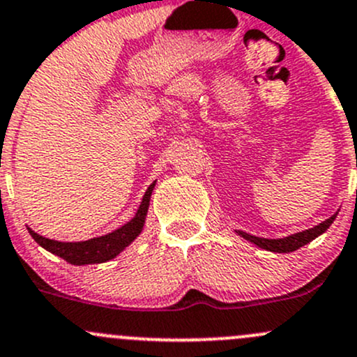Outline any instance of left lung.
<instances>
[{
	"mask_svg": "<svg viewBox=\"0 0 357 357\" xmlns=\"http://www.w3.org/2000/svg\"><path fill=\"white\" fill-rule=\"evenodd\" d=\"M337 213L339 212H335L332 217H328L327 220L320 222L318 226L306 229V231H301V232H296V234L286 236V238H279V239L258 238V236H251V234H248V232H243V231H236V232H238L241 238H245L246 241L253 243V245L261 248V250L273 251V253H291V251L299 250L301 246H305L310 241H313L314 238H318L320 234H324V232L327 231L330 226H332V222L335 220Z\"/></svg>",
	"mask_w": 357,
	"mask_h": 357,
	"instance_id": "left-lung-1",
	"label": "left lung"
}]
</instances>
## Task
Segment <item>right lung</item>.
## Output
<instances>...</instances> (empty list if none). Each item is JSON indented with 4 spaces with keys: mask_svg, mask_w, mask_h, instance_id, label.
I'll return each instance as SVG.
<instances>
[{
    "mask_svg": "<svg viewBox=\"0 0 357 357\" xmlns=\"http://www.w3.org/2000/svg\"><path fill=\"white\" fill-rule=\"evenodd\" d=\"M153 186H155V181H153L147 188V191H145L140 207H138L133 219H131L130 222H126L125 226H121L119 229H116V231L109 232V234L87 239V241L65 243V241L47 239L44 238V236L33 232L30 227L27 229L30 236L36 239L37 245L43 246L44 250L51 251V253L56 255V257L63 258V260H66L71 265L104 264V261H109L112 258L118 257L126 246H130L131 243L140 236L142 229H144L145 219H147L150 197H152Z\"/></svg>",
    "mask_w": 357,
    "mask_h": 357,
    "instance_id": "obj_1",
    "label": "right lung"
}]
</instances>
